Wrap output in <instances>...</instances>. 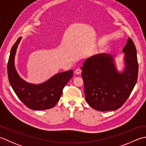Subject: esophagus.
Here are the masks:
<instances>
[{
  "mask_svg": "<svg viewBox=\"0 0 146 146\" xmlns=\"http://www.w3.org/2000/svg\"><path fill=\"white\" fill-rule=\"evenodd\" d=\"M82 72V70L80 69H77L76 70H75V73L76 74H80Z\"/></svg>",
  "mask_w": 146,
  "mask_h": 146,
  "instance_id": "34e87169",
  "label": "esophagus"
}]
</instances>
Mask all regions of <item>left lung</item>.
I'll return each mask as SVG.
<instances>
[{"instance_id": "1", "label": "left lung", "mask_w": 146, "mask_h": 146, "mask_svg": "<svg viewBox=\"0 0 146 146\" xmlns=\"http://www.w3.org/2000/svg\"><path fill=\"white\" fill-rule=\"evenodd\" d=\"M122 52L124 69L120 72L115 56L106 53L90 56L81 67L86 100L94 110L105 111L120 108L134 88L139 65L135 46L130 38Z\"/></svg>"}]
</instances>
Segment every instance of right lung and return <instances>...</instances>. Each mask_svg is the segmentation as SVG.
Segmentation results:
<instances>
[{
    "label": "right lung",
    "instance_id": "1",
    "mask_svg": "<svg viewBox=\"0 0 146 146\" xmlns=\"http://www.w3.org/2000/svg\"><path fill=\"white\" fill-rule=\"evenodd\" d=\"M19 37L11 50L7 63L8 78L12 88L19 100L33 110H43L53 108L60 100L64 86L73 76V70L56 74L41 84H31L23 79L15 67L14 60Z\"/></svg>",
    "mask_w": 146,
    "mask_h": 146
}]
</instances>
